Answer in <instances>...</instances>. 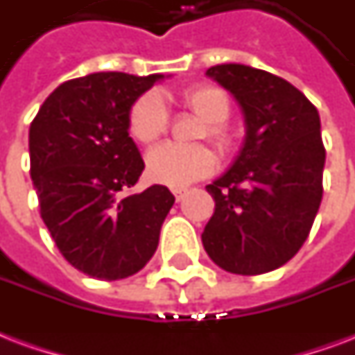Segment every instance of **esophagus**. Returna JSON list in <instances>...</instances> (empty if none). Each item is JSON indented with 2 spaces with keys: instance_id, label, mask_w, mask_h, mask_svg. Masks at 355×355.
<instances>
[{
  "instance_id": "esophagus-1",
  "label": "esophagus",
  "mask_w": 355,
  "mask_h": 355,
  "mask_svg": "<svg viewBox=\"0 0 355 355\" xmlns=\"http://www.w3.org/2000/svg\"><path fill=\"white\" fill-rule=\"evenodd\" d=\"M173 196H175V199H177V201H182L184 196H186V189L175 188V189H173Z\"/></svg>"
}]
</instances>
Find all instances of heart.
Instances as JSON below:
<instances>
[{"instance_id":"b5f03b06","label":"heart","mask_w":355,"mask_h":355,"mask_svg":"<svg viewBox=\"0 0 355 355\" xmlns=\"http://www.w3.org/2000/svg\"><path fill=\"white\" fill-rule=\"evenodd\" d=\"M180 102L197 117L205 121L201 135L207 137L220 153L232 145L231 132L225 121L231 115V102L223 89L214 85H193L180 93ZM169 115L158 94L145 93L135 100L128 112V132L135 141L148 145L167 130ZM216 167V156L207 147H182L164 143L147 154V175L156 184L182 188L208 177Z\"/></svg>"}]
</instances>
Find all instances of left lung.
I'll return each mask as SVG.
<instances>
[{
    "mask_svg": "<svg viewBox=\"0 0 355 355\" xmlns=\"http://www.w3.org/2000/svg\"><path fill=\"white\" fill-rule=\"evenodd\" d=\"M207 76L238 100L245 139L231 169L207 186L216 208L202 245L225 272L266 274L300 251L320 207V117L302 91L266 70L227 63Z\"/></svg>",
    "mask_w": 355,
    "mask_h": 355,
    "instance_id": "1",
    "label": "left lung"
}]
</instances>
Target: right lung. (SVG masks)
I'll use <instances>...</instances> for the list:
<instances>
[{"instance_id":"1","label":"right lung","mask_w":355,"mask_h":355,"mask_svg":"<svg viewBox=\"0 0 355 355\" xmlns=\"http://www.w3.org/2000/svg\"><path fill=\"white\" fill-rule=\"evenodd\" d=\"M162 74L94 72L61 83L29 126L40 218L67 261L94 279L137 274L158 248L175 197L154 184L124 196L145 164L128 112Z\"/></svg>"}]
</instances>
